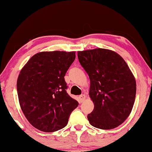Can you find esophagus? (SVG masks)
<instances>
[{
	"mask_svg": "<svg viewBox=\"0 0 152 152\" xmlns=\"http://www.w3.org/2000/svg\"><path fill=\"white\" fill-rule=\"evenodd\" d=\"M85 99H86V96H85L84 94H82V95H80V96H79V101H80V102H84Z\"/></svg>",
	"mask_w": 152,
	"mask_h": 152,
	"instance_id": "obj_1",
	"label": "esophagus"
}]
</instances>
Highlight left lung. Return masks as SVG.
<instances>
[{"instance_id":"8db88e82","label":"left lung","mask_w":152,"mask_h":152,"mask_svg":"<svg viewBox=\"0 0 152 152\" xmlns=\"http://www.w3.org/2000/svg\"><path fill=\"white\" fill-rule=\"evenodd\" d=\"M78 59L88 75L89 96L94 109L88 120L95 128H117L130 115L136 83L125 60L115 51L96 48L78 51Z\"/></svg>"}]
</instances>
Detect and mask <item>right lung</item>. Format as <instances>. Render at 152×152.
Here are the masks:
<instances>
[{
	"label": "right lung",
	"mask_w": 152,
	"mask_h": 152,
	"mask_svg": "<svg viewBox=\"0 0 152 152\" xmlns=\"http://www.w3.org/2000/svg\"><path fill=\"white\" fill-rule=\"evenodd\" d=\"M75 59V52L44 51L30 58L17 79L21 109L29 122L50 133L64 128L78 102L66 93V71Z\"/></svg>",
	"instance_id": "obj_1"
}]
</instances>
